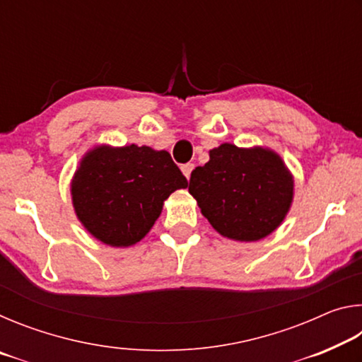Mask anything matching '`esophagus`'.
Wrapping results in <instances>:
<instances>
[{
	"label": "esophagus",
	"mask_w": 362,
	"mask_h": 362,
	"mask_svg": "<svg viewBox=\"0 0 362 362\" xmlns=\"http://www.w3.org/2000/svg\"><path fill=\"white\" fill-rule=\"evenodd\" d=\"M193 169H194V164L187 163V164H183V166H182V173H183V175L187 177V179H189V175H192Z\"/></svg>",
	"instance_id": "obj_1"
}]
</instances>
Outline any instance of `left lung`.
Masks as SVG:
<instances>
[{
  "label": "left lung",
  "mask_w": 362,
  "mask_h": 362,
  "mask_svg": "<svg viewBox=\"0 0 362 362\" xmlns=\"http://www.w3.org/2000/svg\"><path fill=\"white\" fill-rule=\"evenodd\" d=\"M189 194L220 235L259 241L283 223L293 198V179L278 153L262 146L222 144L196 168Z\"/></svg>",
  "instance_id": "left-lung-1"
}]
</instances>
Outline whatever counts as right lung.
<instances>
[{"label": "right lung", "instance_id": "1", "mask_svg": "<svg viewBox=\"0 0 362 362\" xmlns=\"http://www.w3.org/2000/svg\"><path fill=\"white\" fill-rule=\"evenodd\" d=\"M187 183L166 150L99 145L86 153L73 175L71 201L90 235L127 247L151 230L164 201Z\"/></svg>", "mask_w": 362, "mask_h": 362}]
</instances>
